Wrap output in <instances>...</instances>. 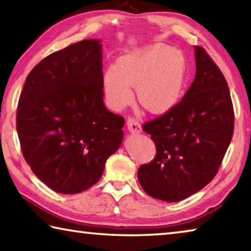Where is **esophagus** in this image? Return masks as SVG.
Here are the masks:
<instances>
[{
  "mask_svg": "<svg viewBox=\"0 0 251 251\" xmlns=\"http://www.w3.org/2000/svg\"><path fill=\"white\" fill-rule=\"evenodd\" d=\"M126 124H127V128H128L130 133L137 134V133H141V131H142L141 124H139L138 121L134 117H128V120H127Z\"/></svg>",
  "mask_w": 251,
  "mask_h": 251,
  "instance_id": "obj_1",
  "label": "esophagus"
}]
</instances>
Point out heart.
<instances>
[{
  "mask_svg": "<svg viewBox=\"0 0 251 251\" xmlns=\"http://www.w3.org/2000/svg\"><path fill=\"white\" fill-rule=\"evenodd\" d=\"M187 62L180 50L158 45L135 50L118 57L103 75L105 99L110 107L121 110L137 100L152 114L168 112L184 91Z\"/></svg>",
  "mask_w": 251,
  "mask_h": 251,
  "instance_id": "b5f03b06",
  "label": "heart"
}]
</instances>
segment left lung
Wrapping results in <instances>:
<instances>
[{
  "label": "left lung",
  "instance_id": "1",
  "mask_svg": "<svg viewBox=\"0 0 251 251\" xmlns=\"http://www.w3.org/2000/svg\"><path fill=\"white\" fill-rule=\"evenodd\" d=\"M196 76L179 103L146 122L156 155L138 169L151 197L180 201L214 179L233 134L235 115L227 80L201 46H195Z\"/></svg>",
  "mask_w": 251,
  "mask_h": 251
}]
</instances>
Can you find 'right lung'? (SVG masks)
<instances>
[{
	"label": "right lung",
	"mask_w": 251,
	"mask_h": 251,
	"mask_svg": "<svg viewBox=\"0 0 251 251\" xmlns=\"http://www.w3.org/2000/svg\"><path fill=\"white\" fill-rule=\"evenodd\" d=\"M100 42L84 40L46 56L21 93V151L36 177L56 193L78 194L96 184L124 137L125 118L103 101Z\"/></svg>",
	"instance_id": "add662e5"
}]
</instances>
